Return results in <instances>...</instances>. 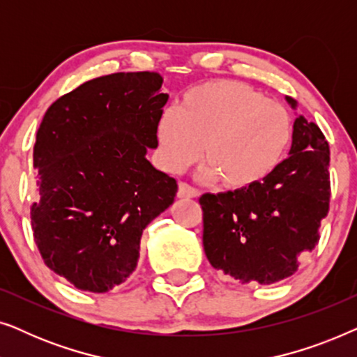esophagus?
Wrapping results in <instances>:
<instances>
[{"instance_id":"34e87169","label":"esophagus","mask_w":357,"mask_h":357,"mask_svg":"<svg viewBox=\"0 0 357 357\" xmlns=\"http://www.w3.org/2000/svg\"><path fill=\"white\" fill-rule=\"evenodd\" d=\"M198 195H199L198 190L190 187L188 183H185V182L178 183V192H177L178 198H197Z\"/></svg>"}]
</instances>
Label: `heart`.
Here are the masks:
<instances>
[{
	"label": "heart",
	"instance_id": "obj_1",
	"mask_svg": "<svg viewBox=\"0 0 357 357\" xmlns=\"http://www.w3.org/2000/svg\"><path fill=\"white\" fill-rule=\"evenodd\" d=\"M164 167L178 172L198 159L203 174L222 187L243 190L265 180L284 158L292 138L289 112L260 91L214 79L187 91L155 125Z\"/></svg>",
	"mask_w": 357,
	"mask_h": 357
}]
</instances>
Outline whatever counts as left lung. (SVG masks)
<instances>
[{
    "instance_id": "left-lung-1",
    "label": "left lung",
    "mask_w": 357,
    "mask_h": 357,
    "mask_svg": "<svg viewBox=\"0 0 357 357\" xmlns=\"http://www.w3.org/2000/svg\"><path fill=\"white\" fill-rule=\"evenodd\" d=\"M296 109L297 102L286 97ZM330 146L319 126L299 115L289 158L260 183L204 193L203 247L213 268L241 282L273 284L294 275L319 243L330 206Z\"/></svg>"
}]
</instances>
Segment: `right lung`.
<instances>
[{
    "label": "right lung",
    "instance_id": "add662e5",
    "mask_svg": "<svg viewBox=\"0 0 357 357\" xmlns=\"http://www.w3.org/2000/svg\"><path fill=\"white\" fill-rule=\"evenodd\" d=\"M158 73L87 81L48 107L33 146V238L45 265L81 291L126 281L144 227L174 203L177 182L146 159L169 94Z\"/></svg>",
    "mask_w": 357,
    "mask_h": 357
}]
</instances>
